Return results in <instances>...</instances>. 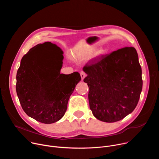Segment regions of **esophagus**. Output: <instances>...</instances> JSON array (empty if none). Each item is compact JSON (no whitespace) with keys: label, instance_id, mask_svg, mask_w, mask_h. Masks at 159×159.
<instances>
[{"label":"esophagus","instance_id":"esophagus-1","mask_svg":"<svg viewBox=\"0 0 159 159\" xmlns=\"http://www.w3.org/2000/svg\"><path fill=\"white\" fill-rule=\"evenodd\" d=\"M80 77H81V78H82V80H83V79L86 77V75H87V74H86L84 71H81L80 73Z\"/></svg>","mask_w":159,"mask_h":159}]
</instances>
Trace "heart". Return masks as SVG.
Instances as JSON below:
<instances>
[{
	"mask_svg": "<svg viewBox=\"0 0 159 159\" xmlns=\"http://www.w3.org/2000/svg\"><path fill=\"white\" fill-rule=\"evenodd\" d=\"M104 53V50H99L97 53H96V55H101Z\"/></svg>",
	"mask_w": 159,
	"mask_h": 159,
	"instance_id": "1",
	"label": "heart"
}]
</instances>
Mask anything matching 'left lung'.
Wrapping results in <instances>:
<instances>
[{
	"instance_id": "1",
	"label": "left lung",
	"mask_w": 159,
	"mask_h": 159,
	"mask_svg": "<svg viewBox=\"0 0 159 159\" xmlns=\"http://www.w3.org/2000/svg\"><path fill=\"white\" fill-rule=\"evenodd\" d=\"M89 106L98 120L112 123L123 119L137 106L142 89V69L137 50L124 47L89 61Z\"/></svg>"
}]
</instances>
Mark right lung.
I'll return each instance as SVG.
<instances>
[{"instance_id": "add662e5", "label": "right lung", "mask_w": 159, "mask_h": 159, "mask_svg": "<svg viewBox=\"0 0 159 159\" xmlns=\"http://www.w3.org/2000/svg\"><path fill=\"white\" fill-rule=\"evenodd\" d=\"M53 52L40 53L43 44L30 49L20 61L16 75V92L21 107L35 120L51 124L65 115L70 96L81 80L79 72L60 74L61 50L50 42Z\"/></svg>"}]
</instances>
